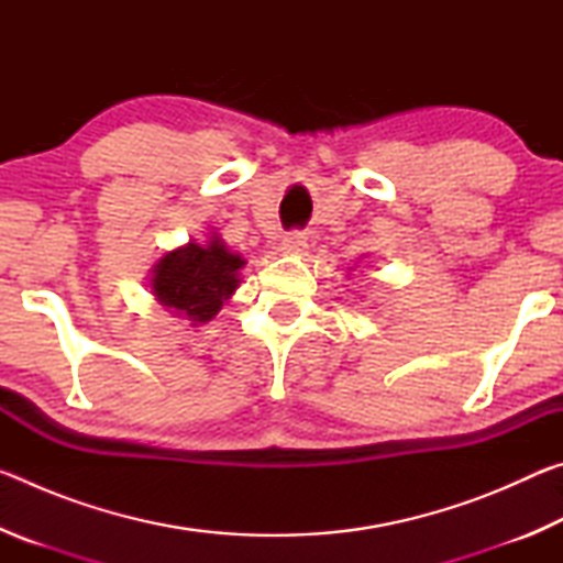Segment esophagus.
Returning <instances> with one entry per match:
<instances>
[{
  "instance_id": "esophagus-1",
  "label": "esophagus",
  "mask_w": 563,
  "mask_h": 563,
  "mask_svg": "<svg viewBox=\"0 0 563 563\" xmlns=\"http://www.w3.org/2000/svg\"><path fill=\"white\" fill-rule=\"evenodd\" d=\"M305 247H308V238H305V233H288L283 238V243H280V251L283 253H290V255H298V253H302Z\"/></svg>"
}]
</instances>
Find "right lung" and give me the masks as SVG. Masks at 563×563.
Instances as JSON below:
<instances>
[{
    "label": "right lung",
    "mask_w": 563,
    "mask_h": 563,
    "mask_svg": "<svg viewBox=\"0 0 563 563\" xmlns=\"http://www.w3.org/2000/svg\"><path fill=\"white\" fill-rule=\"evenodd\" d=\"M243 265L241 253H233L218 233H208L203 243L188 241L161 255L148 271V290L168 312L198 328L213 320L238 290Z\"/></svg>",
    "instance_id": "obj_1"
}]
</instances>
